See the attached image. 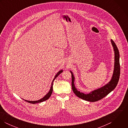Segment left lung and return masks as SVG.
I'll use <instances>...</instances> for the list:
<instances>
[{
  "label": "left lung",
  "mask_w": 128,
  "mask_h": 128,
  "mask_svg": "<svg viewBox=\"0 0 128 128\" xmlns=\"http://www.w3.org/2000/svg\"><path fill=\"white\" fill-rule=\"evenodd\" d=\"M111 42L113 47L114 51V68L113 75L111 80L110 82L103 86L102 87L99 88L97 90H94L93 91L90 92L89 94H85L84 93L81 92L80 91H78L76 88H75L74 84V77L72 72H70L72 73V89L74 92V93L79 98L83 99L84 100L89 101L90 102H94L98 101L106 96H107L109 93L111 91H112L116 87L118 82L119 81L120 74V62H119V50L114 43V42L111 40Z\"/></svg>",
  "instance_id": "left-lung-1"
}]
</instances>
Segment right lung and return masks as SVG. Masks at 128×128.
I'll return each mask as SVG.
<instances>
[{"mask_svg": "<svg viewBox=\"0 0 128 128\" xmlns=\"http://www.w3.org/2000/svg\"><path fill=\"white\" fill-rule=\"evenodd\" d=\"M63 72L62 70H61L60 71H59L58 73H56V74L55 75V77H54V79H53L52 82V85H51V88H50V90L49 92L42 98H41L40 100H36V101H29V100H24L25 101H26V102H29V103H30V104H36V103H39V102H43L44 101H45L46 100H47L50 97V96H51L52 94V92H53V83L55 79L62 72Z\"/></svg>", "mask_w": 128, "mask_h": 128, "instance_id": "add662e5", "label": "right lung"}]
</instances>
